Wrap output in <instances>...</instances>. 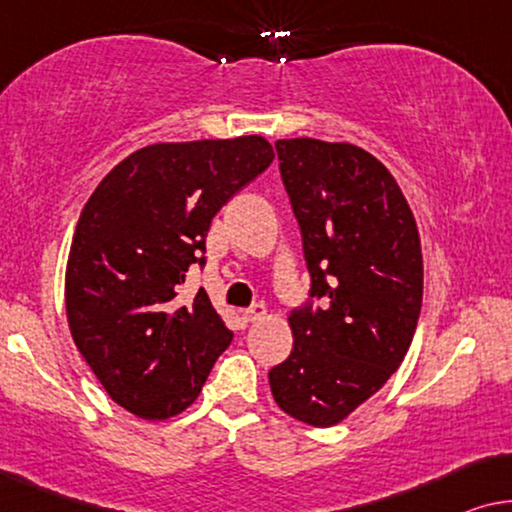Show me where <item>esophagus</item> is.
I'll list each match as a JSON object with an SVG mask.
<instances>
[{
	"mask_svg": "<svg viewBox=\"0 0 512 512\" xmlns=\"http://www.w3.org/2000/svg\"><path fill=\"white\" fill-rule=\"evenodd\" d=\"M264 315H266V308H264L262 304H255V306H250L248 311H243V313H241V320L246 322V325H250V322L262 320Z\"/></svg>",
	"mask_w": 512,
	"mask_h": 512,
	"instance_id": "obj_1",
	"label": "esophagus"
}]
</instances>
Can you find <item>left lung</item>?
Returning <instances> with one entry per match:
<instances>
[{"mask_svg": "<svg viewBox=\"0 0 512 512\" xmlns=\"http://www.w3.org/2000/svg\"><path fill=\"white\" fill-rule=\"evenodd\" d=\"M276 150L325 308L287 318L294 348L269 385L294 420L334 427L406 357L422 308L420 234L399 183L364 148L301 136Z\"/></svg>", "mask_w": 512, "mask_h": 512, "instance_id": "8db88e82", "label": "left lung"}]
</instances>
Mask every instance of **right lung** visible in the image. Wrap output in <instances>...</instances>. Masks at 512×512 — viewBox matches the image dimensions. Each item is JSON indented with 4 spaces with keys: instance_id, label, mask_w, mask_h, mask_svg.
Returning a JSON list of instances; mask_svg holds the SVG:
<instances>
[{
    "instance_id": "obj_1",
    "label": "right lung",
    "mask_w": 512,
    "mask_h": 512,
    "mask_svg": "<svg viewBox=\"0 0 512 512\" xmlns=\"http://www.w3.org/2000/svg\"><path fill=\"white\" fill-rule=\"evenodd\" d=\"M273 157L257 134L153 143L83 206L64 273L69 331L109 397L141 420L183 413L232 343L206 290L181 306L178 285L204 264L213 215Z\"/></svg>"
}]
</instances>
